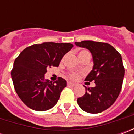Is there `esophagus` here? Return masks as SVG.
Segmentation results:
<instances>
[{
    "label": "esophagus",
    "instance_id": "1",
    "mask_svg": "<svg viewBox=\"0 0 134 134\" xmlns=\"http://www.w3.org/2000/svg\"><path fill=\"white\" fill-rule=\"evenodd\" d=\"M75 85V83H72V82H67V86H70V87H73Z\"/></svg>",
    "mask_w": 134,
    "mask_h": 134
}]
</instances>
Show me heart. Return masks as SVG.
Segmentation results:
<instances>
[{
	"label": "heart",
	"instance_id": "obj_1",
	"mask_svg": "<svg viewBox=\"0 0 134 134\" xmlns=\"http://www.w3.org/2000/svg\"><path fill=\"white\" fill-rule=\"evenodd\" d=\"M90 54L87 50H82V51H81L80 52V54H79V55L80 54ZM67 76L70 77V78L72 79V80H76V79H77L79 77V76H80V75H79L78 73L77 72H70L67 74Z\"/></svg>",
	"mask_w": 134,
	"mask_h": 134
}]
</instances>
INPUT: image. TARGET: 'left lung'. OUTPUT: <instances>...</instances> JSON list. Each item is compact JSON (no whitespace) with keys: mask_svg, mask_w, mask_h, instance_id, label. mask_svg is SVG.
<instances>
[{"mask_svg":"<svg viewBox=\"0 0 134 134\" xmlns=\"http://www.w3.org/2000/svg\"><path fill=\"white\" fill-rule=\"evenodd\" d=\"M75 44L92 54L94 65L85 80L96 84L94 87L85 86V94L77 98V103L85 112H103L114 103L122 88L125 70L121 54L108 43L82 41Z\"/></svg>","mask_w":134,"mask_h":134,"instance_id":"left-lung-1","label":"left lung"}]
</instances>
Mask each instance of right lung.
I'll return each instance as SVG.
<instances>
[{"label": "right lung", "instance_id": "obj_1", "mask_svg": "<svg viewBox=\"0 0 134 134\" xmlns=\"http://www.w3.org/2000/svg\"><path fill=\"white\" fill-rule=\"evenodd\" d=\"M72 47L70 43L44 42L26 47L16 57L11 78L17 95L26 105L44 111L57 104L67 82L58 77L52 82L44 79V74L47 68L58 67L63 56Z\"/></svg>", "mask_w": 134, "mask_h": 134}]
</instances>
